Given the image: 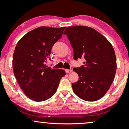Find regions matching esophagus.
Returning a JSON list of instances; mask_svg holds the SVG:
<instances>
[{
	"instance_id": "obj_1",
	"label": "esophagus",
	"mask_w": 129,
	"mask_h": 129,
	"mask_svg": "<svg viewBox=\"0 0 129 129\" xmlns=\"http://www.w3.org/2000/svg\"><path fill=\"white\" fill-rule=\"evenodd\" d=\"M72 72V69H65V72L67 73H71Z\"/></svg>"
}]
</instances>
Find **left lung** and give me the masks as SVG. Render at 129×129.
Instances as JSON below:
<instances>
[{
	"instance_id": "left-lung-1",
	"label": "left lung",
	"mask_w": 129,
	"mask_h": 129,
	"mask_svg": "<svg viewBox=\"0 0 129 129\" xmlns=\"http://www.w3.org/2000/svg\"><path fill=\"white\" fill-rule=\"evenodd\" d=\"M64 34L73 49L74 59H85L84 65L73 68L79 76L77 81L72 83L74 93L86 101L101 99L116 72V57L112 44L99 32L86 26L68 27Z\"/></svg>"
}]
</instances>
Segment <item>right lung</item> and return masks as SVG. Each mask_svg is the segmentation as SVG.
I'll list each match as a JSON object with an SVG mask.
<instances>
[{
    "label": "right lung",
    "mask_w": 129,
    "mask_h": 129,
    "mask_svg": "<svg viewBox=\"0 0 129 129\" xmlns=\"http://www.w3.org/2000/svg\"><path fill=\"white\" fill-rule=\"evenodd\" d=\"M65 27H40L25 35L18 41L13 55L14 75L24 93L30 100L45 101L56 92L64 70L45 65L51 60L52 48L62 35Z\"/></svg>",
    "instance_id": "right-lung-1"
}]
</instances>
